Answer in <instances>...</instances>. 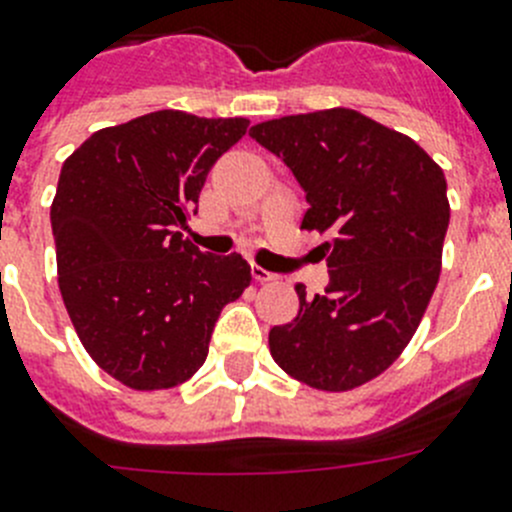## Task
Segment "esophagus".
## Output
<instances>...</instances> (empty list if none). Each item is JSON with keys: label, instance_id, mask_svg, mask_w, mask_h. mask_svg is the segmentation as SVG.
Instances as JSON below:
<instances>
[{"label": "esophagus", "instance_id": "obj_1", "mask_svg": "<svg viewBox=\"0 0 512 512\" xmlns=\"http://www.w3.org/2000/svg\"><path fill=\"white\" fill-rule=\"evenodd\" d=\"M251 277L256 279V282H261V284H266V282H277V274H271V271H266V269H261V266H256L253 264L251 266Z\"/></svg>", "mask_w": 512, "mask_h": 512}]
</instances>
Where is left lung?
<instances>
[{"instance_id":"8db88e82","label":"left lung","mask_w":512,"mask_h":512,"mask_svg":"<svg viewBox=\"0 0 512 512\" xmlns=\"http://www.w3.org/2000/svg\"><path fill=\"white\" fill-rule=\"evenodd\" d=\"M305 189L302 228L330 233V282L269 330L271 356L315 390L361 387L402 354L441 274L446 176L408 135L356 110L289 115L251 128Z\"/></svg>"}]
</instances>
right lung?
Returning a JSON list of instances; mask_svg holds the SVG:
<instances>
[{
	"label": "right lung",
	"mask_w": 512,
	"mask_h": 512,
	"mask_svg": "<svg viewBox=\"0 0 512 512\" xmlns=\"http://www.w3.org/2000/svg\"><path fill=\"white\" fill-rule=\"evenodd\" d=\"M246 128L161 110L97 130L63 164L51 205L63 305L89 356L133 390L187 382L251 284L241 253L212 256L179 233Z\"/></svg>",
	"instance_id": "1"
}]
</instances>
